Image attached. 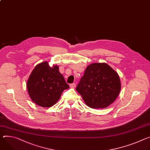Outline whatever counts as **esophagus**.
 <instances>
[{
    "instance_id": "1",
    "label": "esophagus",
    "mask_w": 150,
    "mask_h": 150,
    "mask_svg": "<svg viewBox=\"0 0 150 150\" xmlns=\"http://www.w3.org/2000/svg\"><path fill=\"white\" fill-rule=\"evenodd\" d=\"M70 87H71V88H74L76 87V84L75 83H72V84H70Z\"/></svg>"
}]
</instances>
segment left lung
<instances>
[{
  "label": "left lung",
  "mask_w": 150,
  "mask_h": 150,
  "mask_svg": "<svg viewBox=\"0 0 150 150\" xmlns=\"http://www.w3.org/2000/svg\"><path fill=\"white\" fill-rule=\"evenodd\" d=\"M121 81L117 72L105 63L89 64L76 90L91 108H105L118 96Z\"/></svg>",
  "instance_id": "1"
}]
</instances>
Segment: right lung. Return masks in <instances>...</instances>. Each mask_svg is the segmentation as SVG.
Here are the masks:
<instances>
[{"instance_id": "obj_1", "label": "right lung", "mask_w": 150, "mask_h": 150, "mask_svg": "<svg viewBox=\"0 0 150 150\" xmlns=\"http://www.w3.org/2000/svg\"><path fill=\"white\" fill-rule=\"evenodd\" d=\"M57 65L50 66L48 62L37 64L27 81L31 100L36 105L50 108L59 100L62 92L69 88Z\"/></svg>"}]
</instances>
